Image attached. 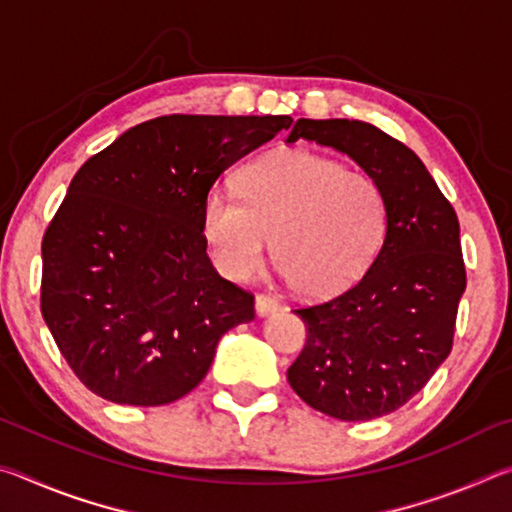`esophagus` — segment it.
Returning a JSON list of instances; mask_svg holds the SVG:
<instances>
[{
	"instance_id": "esophagus-1",
	"label": "esophagus",
	"mask_w": 512,
	"mask_h": 512,
	"mask_svg": "<svg viewBox=\"0 0 512 512\" xmlns=\"http://www.w3.org/2000/svg\"><path fill=\"white\" fill-rule=\"evenodd\" d=\"M277 307H280V302H277V298L271 296V293H257L255 309H257L259 316L273 314V311H277Z\"/></svg>"
}]
</instances>
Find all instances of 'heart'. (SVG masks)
I'll use <instances>...</instances> for the list:
<instances>
[{
	"label": "heart",
	"instance_id": "obj_1",
	"mask_svg": "<svg viewBox=\"0 0 512 512\" xmlns=\"http://www.w3.org/2000/svg\"><path fill=\"white\" fill-rule=\"evenodd\" d=\"M237 192L207 194L203 235L214 264L232 280L262 268L273 237V259L289 287L305 298L348 289L379 255L391 205L377 178L307 149L248 162Z\"/></svg>",
	"mask_w": 512,
	"mask_h": 512
}]
</instances>
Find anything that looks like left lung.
Masks as SVG:
<instances>
[{
	"instance_id": "left-lung-1",
	"label": "left lung",
	"mask_w": 512,
	"mask_h": 512,
	"mask_svg": "<svg viewBox=\"0 0 512 512\" xmlns=\"http://www.w3.org/2000/svg\"><path fill=\"white\" fill-rule=\"evenodd\" d=\"M348 153L377 178L391 205L379 255L357 282L293 311L305 348L287 370L311 409L372 420L420 393L454 345L467 275L458 216L409 146L357 119H298L289 142Z\"/></svg>"
}]
</instances>
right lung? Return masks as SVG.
Segmentation results:
<instances>
[{
	"instance_id": "1",
	"label": "right lung",
	"mask_w": 512,
	"mask_h": 512,
	"mask_svg": "<svg viewBox=\"0 0 512 512\" xmlns=\"http://www.w3.org/2000/svg\"><path fill=\"white\" fill-rule=\"evenodd\" d=\"M287 115H164L83 164L42 237L40 309L69 368L115 404L160 406L201 384L255 296L214 271L203 203Z\"/></svg>"
}]
</instances>
